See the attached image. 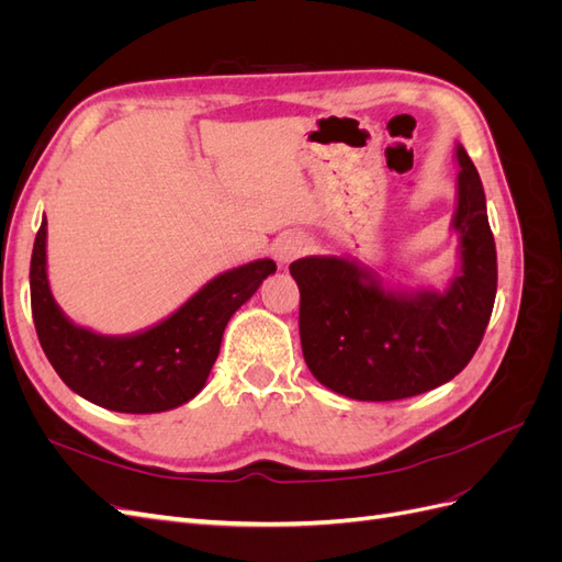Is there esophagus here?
Here are the masks:
<instances>
[{
	"label": "esophagus",
	"mask_w": 562,
	"mask_h": 562,
	"mask_svg": "<svg viewBox=\"0 0 562 562\" xmlns=\"http://www.w3.org/2000/svg\"><path fill=\"white\" fill-rule=\"evenodd\" d=\"M307 250H310V241L304 239L302 234H295V232L279 236L274 248H271V252H274V258L279 260V265L293 262L295 258H300V255H304Z\"/></svg>",
	"instance_id": "obj_1"
}]
</instances>
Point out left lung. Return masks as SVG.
I'll return each instance as SVG.
<instances>
[{
    "instance_id": "left-lung-1",
    "label": "left lung",
    "mask_w": 562,
    "mask_h": 562,
    "mask_svg": "<svg viewBox=\"0 0 562 562\" xmlns=\"http://www.w3.org/2000/svg\"><path fill=\"white\" fill-rule=\"evenodd\" d=\"M450 232L459 265L443 291L391 288L349 255L291 265L312 375L353 401L411 398L450 382L479 349L497 295V250L479 171L462 145Z\"/></svg>"
}]
</instances>
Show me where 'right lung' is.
<instances>
[{
    "label": "right lung",
    "instance_id": "right-lung-1",
    "mask_svg": "<svg viewBox=\"0 0 562 562\" xmlns=\"http://www.w3.org/2000/svg\"><path fill=\"white\" fill-rule=\"evenodd\" d=\"M274 271L269 258L234 267L155 326L131 335H100L67 318L50 293L42 217L30 260L32 318L48 363L75 394L114 413H164L203 389L229 318Z\"/></svg>",
    "mask_w": 562,
    "mask_h": 562
}]
</instances>
